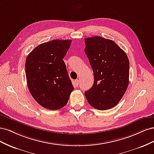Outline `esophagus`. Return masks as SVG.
I'll return each instance as SVG.
<instances>
[{
    "instance_id": "obj_1",
    "label": "esophagus",
    "mask_w": 154,
    "mask_h": 154,
    "mask_svg": "<svg viewBox=\"0 0 154 154\" xmlns=\"http://www.w3.org/2000/svg\"><path fill=\"white\" fill-rule=\"evenodd\" d=\"M74 84H75V85L78 86L79 85V80H76L74 82Z\"/></svg>"
}]
</instances>
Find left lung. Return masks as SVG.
<instances>
[{"label": "left lung", "instance_id": "obj_1", "mask_svg": "<svg viewBox=\"0 0 154 154\" xmlns=\"http://www.w3.org/2000/svg\"><path fill=\"white\" fill-rule=\"evenodd\" d=\"M85 52L94 72L92 87L85 92L92 106L113 108L122 100L129 82V60L113 40L99 36L85 38Z\"/></svg>", "mask_w": 154, "mask_h": 154}]
</instances>
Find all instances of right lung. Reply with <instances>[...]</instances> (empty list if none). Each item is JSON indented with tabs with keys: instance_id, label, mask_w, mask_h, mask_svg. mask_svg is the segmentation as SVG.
<instances>
[{
	"instance_id": "right-lung-1",
	"label": "right lung",
	"mask_w": 154,
	"mask_h": 154,
	"mask_svg": "<svg viewBox=\"0 0 154 154\" xmlns=\"http://www.w3.org/2000/svg\"><path fill=\"white\" fill-rule=\"evenodd\" d=\"M71 40H53L36 47L26 61L27 87L42 106L58 110L66 105L74 90L63 60Z\"/></svg>"
}]
</instances>
